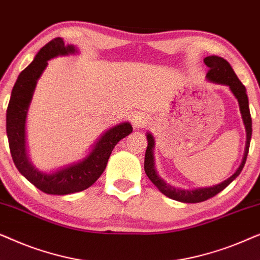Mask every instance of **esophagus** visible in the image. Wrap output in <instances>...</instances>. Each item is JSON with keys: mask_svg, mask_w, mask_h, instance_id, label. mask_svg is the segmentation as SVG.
I'll return each instance as SVG.
<instances>
[{"mask_svg": "<svg viewBox=\"0 0 260 260\" xmlns=\"http://www.w3.org/2000/svg\"><path fill=\"white\" fill-rule=\"evenodd\" d=\"M148 123H149V118L145 113L138 112L134 116L133 118V125L134 127H136V129H142V127H144Z\"/></svg>", "mask_w": 260, "mask_h": 260, "instance_id": "34e87169", "label": "esophagus"}]
</instances>
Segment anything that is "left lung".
Listing matches in <instances>:
<instances>
[{
  "instance_id": "obj_1",
  "label": "left lung",
  "mask_w": 260,
  "mask_h": 260,
  "mask_svg": "<svg viewBox=\"0 0 260 260\" xmlns=\"http://www.w3.org/2000/svg\"><path fill=\"white\" fill-rule=\"evenodd\" d=\"M204 62L209 67L208 73L206 74L208 81L215 84L226 85L230 87V90L237 98L238 103H239V109L241 113V118H243V123L245 125V130H246V144H245V152L243 161H241L239 168L236 170V173L229 179L222 181L221 183L214 184L211 187H201V188H194V189H183V188H176L174 186H170L167 183L162 177L158 176L157 172L155 168V158H154V148H155V140L154 136L150 133L147 134L148 140V147L145 150V157H144V170L149 180L158 188V190L166 197H168L173 200L184 202V204H197V202H202L208 200L216 195L220 191L225 189L229 184L236 180L239 174L243 170L245 162H246L248 149H250V142L252 136V119L250 108H248V98L246 94V88L241 81L238 79L237 74L234 73L232 66L230 65L229 61H226L223 58L216 55H209L206 56L204 59Z\"/></svg>"
}]
</instances>
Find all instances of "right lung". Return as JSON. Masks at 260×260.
<instances>
[{"label":"right lung","mask_w":260,"mask_h":260,"mask_svg":"<svg viewBox=\"0 0 260 260\" xmlns=\"http://www.w3.org/2000/svg\"><path fill=\"white\" fill-rule=\"evenodd\" d=\"M76 53H78L76 46L65 45L61 38H55L45 45L30 65L17 77L7 109V136L13 161L17 170L46 194L67 195L87 189L105 170L116 144L133 133L129 122L117 124L99 137L86 157L53 172H42L29 161L26 143V119L39 78L47 67L48 60Z\"/></svg>","instance_id":"1"}]
</instances>
